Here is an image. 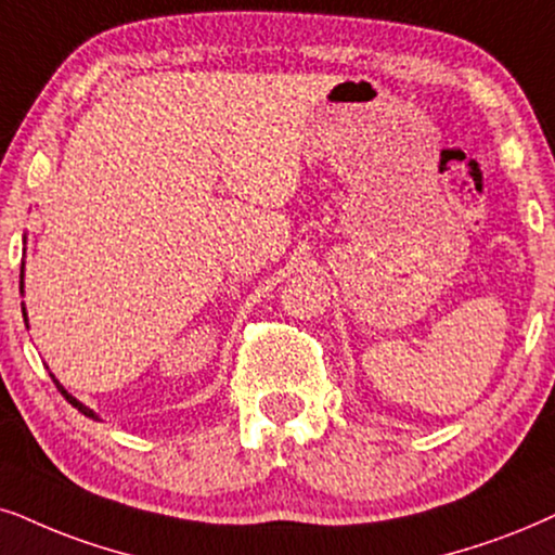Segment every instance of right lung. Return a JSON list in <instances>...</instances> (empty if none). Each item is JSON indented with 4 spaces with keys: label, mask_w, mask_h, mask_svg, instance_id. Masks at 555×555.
<instances>
[{
    "label": "right lung",
    "mask_w": 555,
    "mask_h": 555,
    "mask_svg": "<svg viewBox=\"0 0 555 555\" xmlns=\"http://www.w3.org/2000/svg\"><path fill=\"white\" fill-rule=\"evenodd\" d=\"M23 269H25V263H23ZM23 314H25V312H23ZM25 318H27V314H25ZM51 376H53V374H51ZM53 382H55V387H59V391H61V395H63V397H66V402H68V404H72V406H76V410H79V412H81V415H87V417H91V420H100V417H96V412H94V410H89V406H87V404H81V402H79V399H76L74 395H68V391H66V387H63V384L59 382V378H55V376H53Z\"/></svg>",
    "instance_id": "right-lung-1"
}]
</instances>
